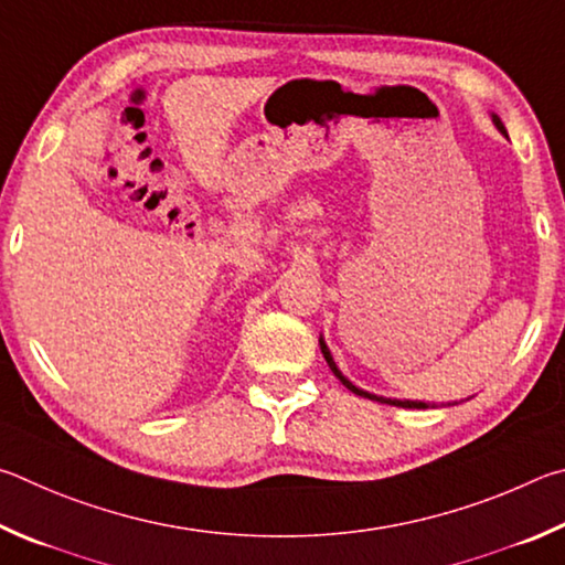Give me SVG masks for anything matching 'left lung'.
<instances>
[{"mask_svg": "<svg viewBox=\"0 0 565 565\" xmlns=\"http://www.w3.org/2000/svg\"><path fill=\"white\" fill-rule=\"evenodd\" d=\"M493 124H497V128L501 134H507V128H503V124H501V118L499 116H493ZM320 348H322V354H324V360H328V364H330V370L334 372V377H338L344 387H348L350 392H354V394H360V397H364V399H374V402H382V404H394V407H404V409H427L429 404H424V402H409V399H384V397H377V394H370V392H362V390H358L354 387V384L344 377V374L338 370V364H334V360H332V354H330V350H328V344H324V340H320Z\"/></svg>", "mask_w": 565, "mask_h": 565, "instance_id": "left-lung-1", "label": "left lung"}]
</instances>
